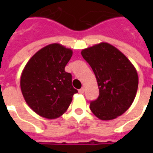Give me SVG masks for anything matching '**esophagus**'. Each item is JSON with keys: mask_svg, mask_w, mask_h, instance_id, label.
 I'll list each match as a JSON object with an SVG mask.
<instances>
[{"mask_svg": "<svg viewBox=\"0 0 153 153\" xmlns=\"http://www.w3.org/2000/svg\"><path fill=\"white\" fill-rule=\"evenodd\" d=\"M84 91H85V89H84V88H80V89L79 90V93H84Z\"/></svg>", "mask_w": 153, "mask_h": 153, "instance_id": "1", "label": "esophagus"}]
</instances>
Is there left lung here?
I'll use <instances>...</instances> for the list:
<instances>
[{
    "mask_svg": "<svg viewBox=\"0 0 153 153\" xmlns=\"http://www.w3.org/2000/svg\"><path fill=\"white\" fill-rule=\"evenodd\" d=\"M92 68L99 88L97 99L90 102V109L102 120L117 118L131 106L137 93V70L116 47L101 42L81 51Z\"/></svg>",
    "mask_w": 153,
    "mask_h": 153,
    "instance_id": "left-lung-1",
    "label": "left lung"
}]
</instances>
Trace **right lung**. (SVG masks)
<instances>
[{
	"label": "right lung",
	"mask_w": 153,
	"mask_h": 153,
	"mask_svg": "<svg viewBox=\"0 0 153 153\" xmlns=\"http://www.w3.org/2000/svg\"><path fill=\"white\" fill-rule=\"evenodd\" d=\"M73 55L70 48L59 43L47 45L33 56L20 77L25 102L44 118L56 119L65 112L74 93L71 74L65 67Z\"/></svg>",
	"instance_id": "obj_1"
}]
</instances>
